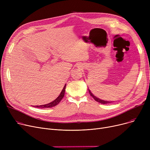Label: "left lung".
<instances>
[{"label":"left lung","mask_w":150,"mask_h":150,"mask_svg":"<svg viewBox=\"0 0 150 150\" xmlns=\"http://www.w3.org/2000/svg\"><path fill=\"white\" fill-rule=\"evenodd\" d=\"M89 93H90V95L93 97V98L96 101H97V102H99V103H101V104H108V103H112V101H105V100H101V99H100V98H97V97H96V96H94L93 94H92V93L91 92V91L89 89ZM114 102V101H113Z\"/></svg>","instance_id":"obj_1"}]
</instances>
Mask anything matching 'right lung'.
Segmentation results:
<instances>
[{
	"label": "right lung",
	"mask_w": 150,
	"mask_h": 150,
	"mask_svg": "<svg viewBox=\"0 0 150 150\" xmlns=\"http://www.w3.org/2000/svg\"><path fill=\"white\" fill-rule=\"evenodd\" d=\"M66 84H65L64 87L63 88L61 92L60 93V94L59 95V96L55 99L54 100H53V101L50 102V103H48V104H45V105H39V106H35L33 107L35 108H52L53 106H57L59 102L61 101V100L62 99V98L64 97V93H65V89H66Z\"/></svg>",
	"instance_id": "right-lung-1"
}]
</instances>
